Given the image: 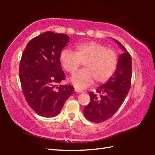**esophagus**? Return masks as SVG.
I'll list each match as a JSON object with an SVG mask.
<instances>
[{
	"label": "esophagus",
	"mask_w": 155,
	"mask_h": 155,
	"mask_svg": "<svg viewBox=\"0 0 155 155\" xmlns=\"http://www.w3.org/2000/svg\"><path fill=\"white\" fill-rule=\"evenodd\" d=\"M74 91H75V92H77V93H83V91H81V90H79L78 89V88H75V89H74Z\"/></svg>",
	"instance_id": "obj_1"
}]
</instances>
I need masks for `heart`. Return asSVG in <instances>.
<instances>
[{
    "mask_svg": "<svg viewBox=\"0 0 155 155\" xmlns=\"http://www.w3.org/2000/svg\"><path fill=\"white\" fill-rule=\"evenodd\" d=\"M60 61L64 69L73 72L84 62V68L71 76V80L78 89H84L93 83H104L113 74L117 65V55L99 42L89 41L75 45V51L64 48Z\"/></svg>",
    "mask_w": 155,
    "mask_h": 155,
    "instance_id": "obj_1",
    "label": "heart"
}]
</instances>
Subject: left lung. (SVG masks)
<instances>
[{
    "label": "left lung",
    "mask_w": 155,
    "mask_h": 155,
    "mask_svg": "<svg viewBox=\"0 0 155 155\" xmlns=\"http://www.w3.org/2000/svg\"><path fill=\"white\" fill-rule=\"evenodd\" d=\"M124 51L118 58L117 69L106 83L97 88L98 96L88 93L91 102L84 108V115L88 120L100 123L111 118L124 102L130 88L132 59L120 42L113 38Z\"/></svg>",
    "instance_id": "obj_1"
}]
</instances>
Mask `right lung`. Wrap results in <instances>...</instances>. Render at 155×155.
Returning <instances> with one entry per match:
<instances>
[{
	"label": "right lung",
	"instance_id": "1",
	"mask_svg": "<svg viewBox=\"0 0 155 155\" xmlns=\"http://www.w3.org/2000/svg\"><path fill=\"white\" fill-rule=\"evenodd\" d=\"M68 41L67 35L47 31L29 41L23 52L19 66L22 90L29 106L40 116H57L74 92L71 85L58 86L65 79L60 54Z\"/></svg>",
	"mask_w": 155,
	"mask_h": 155
}]
</instances>
